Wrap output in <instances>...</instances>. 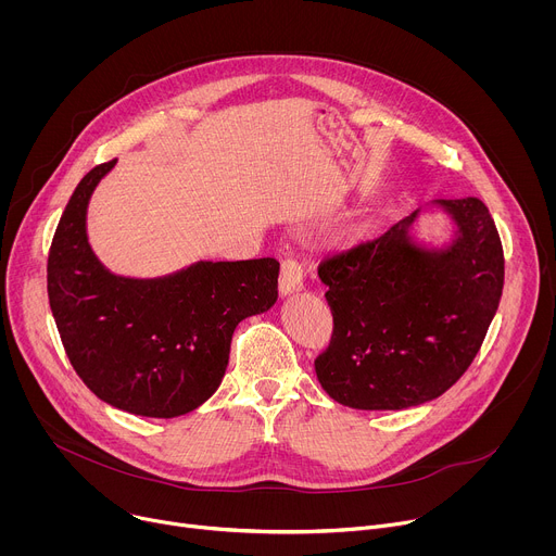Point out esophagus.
Returning <instances> with one entry per match:
<instances>
[{"label":"esophagus","instance_id":"esophagus-1","mask_svg":"<svg viewBox=\"0 0 556 556\" xmlns=\"http://www.w3.org/2000/svg\"><path fill=\"white\" fill-rule=\"evenodd\" d=\"M299 290H303V268L294 260H286L281 264V275H279V294L290 296Z\"/></svg>","mask_w":556,"mask_h":556}]
</instances>
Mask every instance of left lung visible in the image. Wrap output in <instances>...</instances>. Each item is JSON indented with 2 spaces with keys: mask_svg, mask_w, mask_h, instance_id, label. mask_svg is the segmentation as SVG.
Instances as JSON below:
<instances>
[{
  "mask_svg": "<svg viewBox=\"0 0 556 556\" xmlns=\"http://www.w3.org/2000/svg\"><path fill=\"white\" fill-rule=\"evenodd\" d=\"M429 207L452 224L440 245L415 230ZM319 279L334 334L316 378L345 407L401 412L435 401L478 356L502 299L504 251L482 200H433L324 262Z\"/></svg>",
  "mask_w": 556,
  "mask_h": 556,
  "instance_id": "8db88e82",
  "label": "left lung"
}]
</instances>
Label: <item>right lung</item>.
Returning a JSON list of instances; mask_svg holds the SVG:
<instances>
[{"label":"right lung","instance_id":"add662e5","mask_svg":"<svg viewBox=\"0 0 556 556\" xmlns=\"http://www.w3.org/2000/svg\"><path fill=\"white\" fill-rule=\"evenodd\" d=\"M116 161L74 189L48 255V296L65 354L121 412L178 418L217 391L235 328L277 301L270 257L206 262L163 277L112 273L88 240V206Z\"/></svg>","mask_w":556,"mask_h":556}]
</instances>
